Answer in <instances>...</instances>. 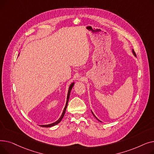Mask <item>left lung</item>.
I'll list each match as a JSON object with an SVG mask.
<instances>
[{
    "instance_id": "1",
    "label": "left lung",
    "mask_w": 154,
    "mask_h": 154,
    "mask_svg": "<svg viewBox=\"0 0 154 154\" xmlns=\"http://www.w3.org/2000/svg\"><path fill=\"white\" fill-rule=\"evenodd\" d=\"M132 54H133V55H134V56H135V57H137V55H136V54H135V52H134V49H132ZM91 112H92V114H93V116H94V117H95V119H97V120H99V122H101V121H100V120H99V119H97V117H95V115H94V113H93V112H92V110H91Z\"/></svg>"
}]
</instances>
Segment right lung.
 Returning <instances> with one entry per match:
<instances>
[{
    "label": "right lung",
    "instance_id": "obj_1",
    "mask_svg": "<svg viewBox=\"0 0 154 154\" xmlns=\"http://www.w3.org/2000/svg\"><path fill=\"white\" fill-rule=\"evenodd\" d=\"M74 84H75V82H72V83L70 85V86H69V87L68 93H67V101H66V106H65V107H64V109H63V112H62V114L61 116L60 117V118H59L57 120L56 122H54V123H52V124H48V125H40V126H42V127H51L55 126V125H57L59 122H60V121L62 120V119H63V116H64L65 113H66V109H67V104H68V102H69V97H70V92H71V90H72V87H74Z\"/></svg>",
    "mask_w": 154,
    "mask_h": 154
}]
</instances>
